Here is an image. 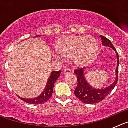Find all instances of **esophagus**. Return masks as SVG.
<instances>
[{
  "instance_id": "1",
  "label": "esophagus",
  "mask_w": 128,
  "mask_h": 128,
  "mask_svg": "<svg viewBox=\"0 0 128 128\" xmlns=\"http://www.w3.org/2000/svg\"><path fill=\"white\" fill-rule=\"evenodd\" d=\"M72 71L70 70V69L69 68H65V69L63 70V73L65 74H70Z\"/></svg>"
}]
</instances>
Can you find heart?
<instances>
[{"label": "heart", "mask_w": 128, "mask_h": 128, "mask_svg": "<svg viewBox=\"0 0 128 128\" xmlns=\"http://www.w3.org/2000/svg\"><path fill=\"white\" fill-rule=\"evenodd\" d=\"M54 57L62 60L70 58L78 66L88 65L96 57L99 49L98 41L90 36H68L62 38L55 45Z\"/></svg>", "instance_id": "1"}]
</instances>
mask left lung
<instances>
[{
	"mask_svg": "<svg viewBox=\"0 0 128 128\" xmlns=\"http://www.w3.org/2000/svg\"><path fill=\"white\" fill-rule=\"evenodd\" d=\"M102 40V44L105 47H109L115 52L117 56V67L115 69V81L108 86L101 89L96 88L92 86L86 80L84 76V68H80L74 70V74L77 76L78 84L74 90V94L77 98L80 99L81 102L86 104H95L103 100L108 96L111 91L114 88L118 80V54L116 49L113 46L112 43L110 40L106 37L100 35Z\"/></svg>",
	"mask_w": 128,
	"mask_h": 128,
	"instance_id": "obj_1",
	"label": "left lung"
}]
</instances>
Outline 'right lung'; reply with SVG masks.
I'll return each instance as SVG.
<instances>
[{"label": "right lung", "mask_w": 128, "mask_h": 128, "mask_svg": "<svg viewBox=\"0 0 128 128\" xmlns=\"http://www.w3.org/2000/svg\"><path fill=\"white\" fill-rule=\"evenodd\" d=\"M40 36V35H37L36 36L38 37ZM61 72H62V70L52 71L50 76H49L48 80H47L45 88L43 90L42 92L36 98H33V99H26V98H21L18 96H17L23 101L27 102V103L31 104H41L45 103L50 99V98L52 96L54 82H56L58 78L60 77Z\"/></svg>", "instance_id": "right-lung-1"}]
</instances>
